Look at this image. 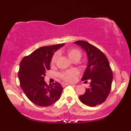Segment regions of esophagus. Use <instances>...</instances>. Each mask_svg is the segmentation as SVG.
<instances>
[{"label":"esophagus","instance_id":"esophagus-1","mask_svg":"<svg viewBox=\"0 0 131 131\" xmlns=\"http://www.w3.org/2000/svg\"><path fill=\"white\" fill-rule=\"evenodd\" d=\"M70 84H68V83H64V82H63L62 84H61V85H62V86H65V85H70Z\"/></svg>","mask_w":131,"mask_h":131}]
</instances>
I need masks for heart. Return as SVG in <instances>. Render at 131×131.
<instances>
[{
    "mask_svg": "<svg viewBox=\"0 0 131 131\" xmlns=\"http://www.w3.org/2000/svg\"><path fill=\"white\" fill-rule=\"evenodd\" d=\"M67 54L70 59L72 61L74 60H79L81 57V53L80 50H78V49H76V48H72V49H68L67 50ZM57 58H58V53H55L53 55L52 60H51V64H55L57 61ZM78 74V71L77 70H71L60 73L59 76L61 79H63L65 81L73 82V81L75 80V78H76V76Z\"/></svg>",
    "mask_w": 131,
    "mask_h": 131,
    "instance_id": "b5f03b06",
    "label": "heart"
}]
</instances>
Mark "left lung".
<instances>
[{"mask_svg": "<svg viewBox=\"0 0 131 131\" xmlns=\"http://www.w3.org/2000/svg\"><path fill=\"white\" fill-rule=\"evenodd\" d=\"M74 43L80 46L88 57V67L82 81H91L89 87L79 96V100L89 106L100 105L105 101L112 88L113 73L109 61L103 52L88 42L78 40Z\"/></svg>", "mask_w": 131, "mask_h": 131, "instance_id": "8db88e82", "label": "left lung"}]
</instances>
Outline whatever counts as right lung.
I'll use <instances>...</instances> for the list:
<instances>
[{"instance_id":"obj_1","label":"right lung","mask_w":131,"mask_h":131,"mask_svg":"<svg viewBox=\"0 0 131 131\" xmlns=\"http://www.w3.org/2000/svg\"><path fill=\"white\" fill-rule=\"evenodd\" d=\"M64 45H53L37 49L24 57L19 64L18 78L20 86L30 101L40 106H48L61 97L63 88L58 82L48 85L44 81L46 71L54 52Z\"/></svg>"}]
</instances>
